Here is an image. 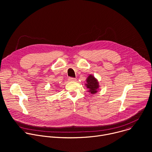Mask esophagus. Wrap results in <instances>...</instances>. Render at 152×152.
Here are the masks:
<instances>
[{
  "label": "esophagus",
  "mask_w": 152,
  "mask_h": 152,
  "mask_svg": "<svg viewBox=\"0 0 152 152\" xmlns=\"http://www.w3.org/2000/svg\"><path fill=\"white\" fill-rule=\"evenodd\" d=\"M69 81H75L76 80V78H73V77H69Z\"/></svg>",
  "instance_id": "34e87169"
}]
</instances>
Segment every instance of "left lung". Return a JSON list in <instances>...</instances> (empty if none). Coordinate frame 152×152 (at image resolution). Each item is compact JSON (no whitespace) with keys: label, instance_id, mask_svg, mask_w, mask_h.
Returning <instances> with one entry per match:
<instances>
[{"label":"left lung","instance_id":"1","mask_svg":"<svg viewBox=\"0 0 152 152\" xmlns=\"http://www.w3.org/2000/svg\"><path fill=\"white\" fill-rule=\"evenodd\" d=\"M85 86L88 89V92L91 94L97 93L99 88V83L97 79L92 75L88 76L86 80Z\"/></svg>","mask_w":152,"mask_h":152}]
</instances>
